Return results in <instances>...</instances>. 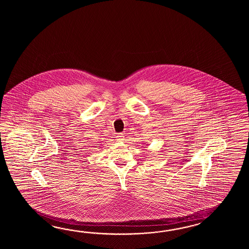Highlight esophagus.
Wrapping results in <instances>:
<instances>
[{
	"instance_id": "34e87169",
	"label": "esophagus",
	"mask_w": 249,
	"mask_h": 249,
	"mask_svg": "<svg viewBox=\"0 0 249 249\" xmlns=\"http://www.w3.org/2000/svg\"><path fill=\"white\" fill-rule=\"evenodd\" d=\"M124 134H123V133H118V134H117V142H123V141H124Z\"/></svg>"
}]
</instances>
